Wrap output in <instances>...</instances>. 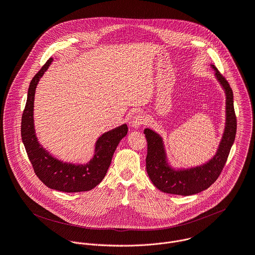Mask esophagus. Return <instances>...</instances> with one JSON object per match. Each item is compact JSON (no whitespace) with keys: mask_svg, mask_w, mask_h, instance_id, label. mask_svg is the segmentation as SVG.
Listing matches in <instances>:
<instances>
[{"mask_svg":"<svg viewBox=\"0 0 255 255\" xmlns=\"http://www.w3.org/2000/svg\"><path fill=\"white\" fill-rule=\"evenodd\" d=\"M145 123H146V118H145L142 114H137L133 117V119L131 121V126L133 128H138V127L144 125Z\"/></svg>","mask_w":255,"mask_h":255,"instance_id":"1","label":"esophagus"}]
</instances>
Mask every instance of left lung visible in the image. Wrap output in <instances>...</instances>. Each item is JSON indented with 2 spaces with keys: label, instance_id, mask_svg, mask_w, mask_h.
<instances>
[{
  "label": "left lung",
  "instance_id": "8db88e82",
  "mask_svg": "<svg viewBox=\"0 0 255 255\" xmlns=\"http://www.w3.org/2000/svg\"><path fill=\"white\" fill-rule=\"evenodd\" d=\"M215 76L226 95V126L216 154L203 165L173 169L168 165L162 138L149 128L144 130L147 140L146 170L152 184L161 192L180 196H191L207 190L212 186L225 166L236 135L237 121L234 111L233 92L229 83L215 65Z\"/></svg>",
  "mask_w": 255,
  "mask_h": 255
}]
</instances>
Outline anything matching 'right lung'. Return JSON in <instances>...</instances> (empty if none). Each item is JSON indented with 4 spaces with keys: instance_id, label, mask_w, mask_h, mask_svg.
Instances as JSON below:
<instances>
[{
    "instance_id": "right-lung-1",
    "label": "right lung",
    "mask_w": 255,
    "mask_h": 255,
    "mask_svg": "<svg viewBox=\"0 0 255 255\" xmlns=\"http://www.w3.org/2000/svg\"><path fill=\"white\" fill-rule=\"evenodd\" d=\"M52 60L53 58H49L30 83L21 122L22 141L35 174L46 187L64 193L87 192L97 187L105 177L119 142L128 132V127L123 124L99 137L96 142L95 155L86 164L60 161L45 150L35 134L34 95L40 78Z\"/></svg>"
}]
</instances>
